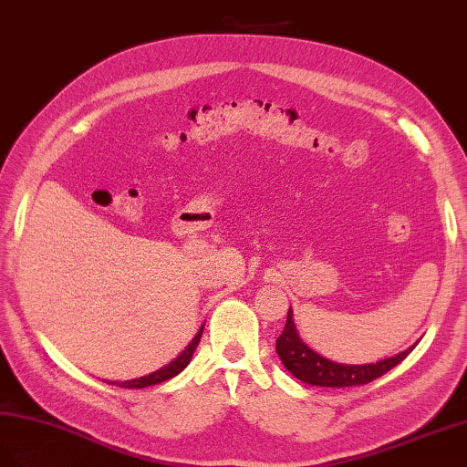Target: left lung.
Returning <instances> with one entry per match:
<instances>
[{
    "instance_id": "left-lung-1",
    "label": "left lung",
    "mask_w": 467,
    "mask_h": 467,
    "mask_svg": "<svg viewBox=\"0 0 467 467\" xmlns=\"http://www.w3.org/2000/svg\"><path fill=\"white\" fill-rule=\"evenodd\" d=\"M414 346L400 351V354L381 359L377 363H365V365H348V363H336L322 358L317 351L310 349L302 342L295 322H293V310L288 308L285 330L276 339V354H279L285 368L291 371L296 379L308 385L317 387H354L371 383L377 377L385 375L405 359Z\"/></svg>"
}]
</instances>
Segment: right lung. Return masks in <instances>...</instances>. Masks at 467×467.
I'll use <instances>...</instances> for the list:
<instances>
[{"mask_svg": "<svg viewBox=\"0 0 467 467\" xmlns=\"http://www.w3.org/2000/svg\"><path fill=\"white\" fill-rule=\"evenodd\" d=\"M202 330H204V327H200V332L194 336V339L191 344H188V348L182 351V354L176 359H172L171 363H167L165 368H161V369L149 373V375H143V377H137V379H131V381H106V383L116 385V387H123V389H143V387H150V385H157V383H162L167 379H172L174 375H179L186 368V365L191 363L194 349L200 342V337H202Z\"/></svg>", "mask_w": 467, "mask_h": 467, "instance_id": "obj_1", "label": "right lung"}]
</instances>
